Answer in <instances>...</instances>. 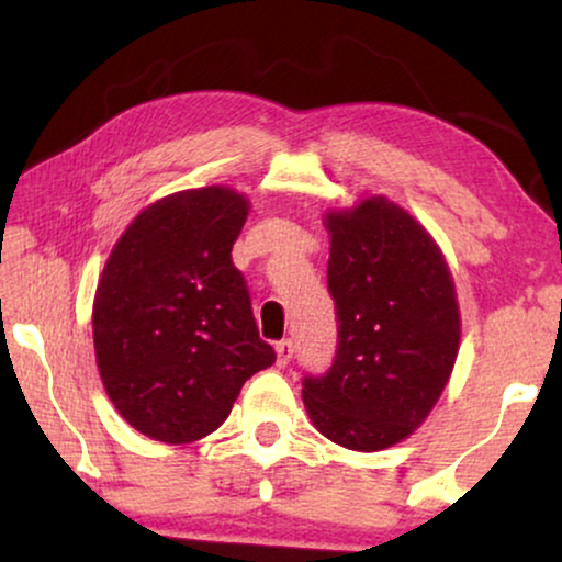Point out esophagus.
I'll use <instances>...</instances> for the list:
<instances>
[{
    "label": "esophagus",
    "instance_id": "1",
    "mask_svg": "<svg viewBox=\"0 0 562 562\" xmlns=\"http://www.w3.org/2000/svg\"><path fill=\"white\" fill-rule=\"evenodd\" d=\"M274 351H278V363L280 367H284L292 359V353H295V346H292L290 338H282V341L274 346Z\"/></svg>",
    "mask_w": 562,
    "mask_h": 562
}]
</instances>
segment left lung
Wrapping results in <instances>:
<instances>
[{
  "label": "left lung",
  "mask_w": 562,
  "mask_h": 562,
  "mask_svg": "<svg viewBox=\"0 0 562 562\" xmlns=\"http://www.w3.org/2000/svg\"><path fill=\"white\" fill-rule=\"evenodd\" d=\"M328 292L338 346L326 374L303 376L315 428L351 450L413 436L446 390L461 341L456 288L432 236L371 195L326 213Z\"/></svg>",
  "instance_id": "8db88e82"
}]
</instances>
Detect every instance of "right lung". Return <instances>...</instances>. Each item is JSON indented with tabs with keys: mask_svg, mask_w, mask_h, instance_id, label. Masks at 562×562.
<instances>
[{
	"mask_svg": "<svg viewBox=\"0 0 562 562\" xmlns=\"http://www.w3.org/2000/svg\"><path fill=\"white\" fill-rule=\"evenodd\" d=\"M249 203L195 188L147 205L126 226L93 300L101 382L142 436L193 442L232 413L244 382L274 363L259 338L232 247Z\"/></svg>",
	"mask_w": 562,
	"mask_h": 562,
	"instance_id": "add662e5",
	"label": "right lung"
}]
</instances>
